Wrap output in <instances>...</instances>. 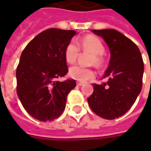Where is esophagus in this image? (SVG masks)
I'll return each mask as SVG.
<instances>
[{
    "label": "esophagus",
    "instance_id": "1",
    "mask_svg": "<svg viewBox=\"0 0 151 151\" xmlns=\"http://www.w3.org/2000/svg\"><path fill=\"white\" fill-rule=\"evenodd\" d=\"M76 84H77V86H83L84 83H83V82H77Z\"/></svg>",
    "mask_w": 151,
    "mask_h": 151
}]
</instances>
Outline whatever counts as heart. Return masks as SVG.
<instances>
[{
	"label": "heart",
	"instance_id": "b5f03b06",
	"mask_svg": "<svg viewBox=\"0 0 151 151\" xmlns=\"http://www.w3.org/2000/svg\"><path fill=\"white\" fill-rule=\"evenodd\" d=\"M80 45L83 50L89 51L94 55L93 63H95L96 65H101L102 60L101 55H103L105 48L99 38L92 35L86 36L80 41ZM79 53H80V48L77 43L74 40L69 42L65 49V59L67 63L69 64L75 63L78 57ZM69 75L74 80H76L79 81H86L93 78L95 73L91 69L89 68L75 65L70 69Z\"/></svg>",
	"mask_w": 151,
	"mask_h": 151
}]
</instances>
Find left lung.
<instances>
[{"mask_svg":"<svg viewBox=\"0 0 151 151\" xmlns=\"http://www.w3.org/2000/svg\"><path fill=\"white\" fill-rule=\"evenodd\" d=\"M104 39L110 50V61L103 78L106 83L93 84L87 98L91 109L99 117L114 119L123 116L142 89L144 62L140 51L132 40L115 29L91 30Z\"/></svg>","mask_w":151,"mask_h":151,"instance_id":"8db88e82","label":"left lung"}]
</instances>
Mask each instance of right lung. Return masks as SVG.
<instances>
[{
    "label": "right lung",
    "mask_w": 151,
    "mask_h": 151,
    "mask_svg": "<svg viewBox=\"0 0 151 151\" xmlns=\"http://www.w3.org/2000/svg\"><path fill=\"white\" fill-rule=\"evenodd\" d=\"M76 34L74 30L49 28L23 50L17 67V93L32 118L42 122L60 117L75 80L59 81L68 73L65 49Z\"/></svg>",
    "instance_id": "1"
}]
</instances>
